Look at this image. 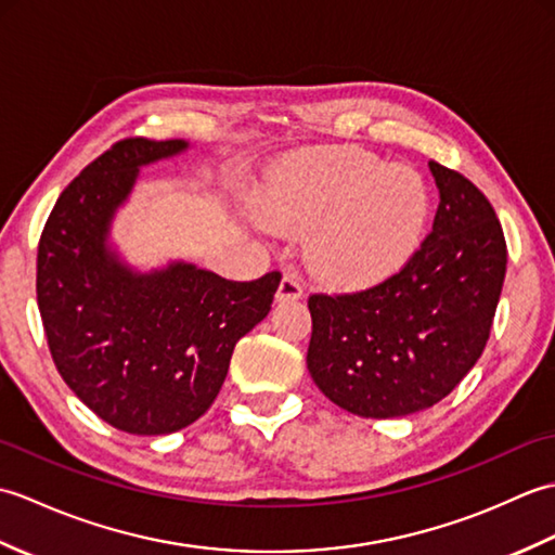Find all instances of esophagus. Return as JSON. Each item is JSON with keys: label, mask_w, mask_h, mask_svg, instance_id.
Returning <instances> with one entry per match:
<instances>
[{"label": "esophagus", "mask_w": 555, "mask_h": 555, "mask_svg": "<svg viewBox=\"0 0 555 555\" xmlns=\"http://www.w3.org/2000/svg\"><path fill=\"white\" fill-rule=\"evenodd\" d=\"M302 298V286L296 276L286 274L281 279L279 291H276V302H291V300H300Z\"/></svg>", "instance_id": "esophagus-1"}]
</instances>
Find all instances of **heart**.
Returning <instances> with one entry per match:
<instances>
[{
	"mask_svg": "<svg viewBox=\"0 0 555 555\" xmlns=\"http://www.w3.org/2000/svg\"><path fill=\"white\" fill-rule=\"evenodd\" d=\"M269 229L302 235L310 271L338 288H364L398 274L424 241L431 195L408 164L367 150L326 145L298 152L259 195Z\"/></svg>",
	"mask_w": 555,
	"mask_h": 555,
	"instance_id": "b5f03b06",
	"label": "heart"
}]
</instances>
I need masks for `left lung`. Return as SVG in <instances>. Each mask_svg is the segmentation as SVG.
Returning <instances> with one entry per match:
<instances>
[{
  "instance_id": "left-lung-1",
  "label": "left lung",
  "mask_w": 555,
  "mask_h": 555,
  "mask_svg": "<svg viewBox=\"0 0 555 555\" xmlns=\"http://www.w3.org/2000/svg\"><path fill=\"white\" fill-rule=\"evenodd\" d=\"M439 188L431 233L384 284L312 296L308 370L352 415L405 417L439 403L487 346L505 279L503 229L465 176L429 162Z\"/></svg>"
}]
</instances>
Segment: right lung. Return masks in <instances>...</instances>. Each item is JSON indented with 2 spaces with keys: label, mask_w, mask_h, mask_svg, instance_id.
I'll return each instance as SVG.
<instances>
[{
  "label": "right lung",
  "mask_w": 555,
  "mask_h": 555,
  "mask_svg": "<svg viewBox=\"0 0 555 555\" xmlns=\"http://www.w3.org/2000/svg\"><path fill=\"white\" fill-rule=\"evenodd\" d=\"M191 150L131 138L59 195L38 247V308L62 379L126 434H173L215 403L233 346L264 320L279 271L229 281L183 259L140 269L114 241L140 169Z\"/></svg>",
  "instance_id": "obj_1"
}]
</instances>
